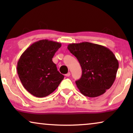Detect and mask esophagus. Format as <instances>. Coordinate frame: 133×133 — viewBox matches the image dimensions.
Wrapping results in <instances>:
<instances>
[{"label":"esophagus","mask_w":133,"mask_h":133,"mask_svg":"<svg viewBox=\"0 0 133 133\" xmlns=\"http://www.w3.org/2000/svg\"><path fill=\"white\" fill-rule=\"evenodd\" d=\"M70 75H71V73H70V72H68V73H67V74H65V76H66V77H69V76H70Z\"/></svg>","instance_id":"34e87169"}]
</instances>
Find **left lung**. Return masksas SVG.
Instances as JSON below:
<instances>
[{"label":"left lung","instance_id":"obj_1","mask_svg":"<svg viewBox=\"0 0 133 133\" xmlns=\"http://www.w3.org/2000/svg\"><path fill=\"white\" fill-rule=\"evenodd\" d=\"M68 49L82 67L81 79L76 81L82 94L95 97L111 88L116 79L119 62L110 49L87 42L70 43Z\"/></svg>","mask_w":133,"mask_h":133}]
</instances>
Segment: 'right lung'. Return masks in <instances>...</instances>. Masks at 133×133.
<instances>
[{
  "instance_id": "obj_1",
  "label": "right lung",
  "mask_w": 133,
  "mask_h": 133,
  "mask_svg": "<svg viewBox=\"0 0 133 133\" xmlns=\"http://www.w3.org/2000/svg\"><path fill=\"white\" fill-rule=\"evenodd\" d=\"M61 46V43L41 40L31 45L20 57L17 65L19 77L23 87L34 96L50 95L64 78L52 61Z\"/></svg>"
}]
</instances>
